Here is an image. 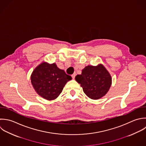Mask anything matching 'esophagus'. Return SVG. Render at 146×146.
I'll return each instance as SVG.
<instances>
[{
    "label": "esophagus",
    "instance_id": "obj_1",
    "mask_svg": "<svg viewBox=\"0 0 146 146\" xmlns=\"http://www.w3.org/2000/svg\"><path fill=\"white\" fill-rule=\"evenodd\" d=\"M75 76H76V73H73L72 75V77L73 79H74L75 78Z\"/></svg>",
    "mask_w": 146,
    "mask_h": 146
}]
</instances>
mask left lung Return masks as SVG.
Returning a JSON list of instances; mask_svg holds the SVG:
<instances>
[{"mask_svg": "<svg viewBox=\"0 0 146 146\" xmlns=\"http://www.w3.org/2000/svg\"><path fill=\"white\" fill-rule=\"evenodd\" d=\"M85 94L90 98L98 100L108 93L111 85V77L102 64L88 65L76 76Z\"/></svg>", "mask_w": 146, "mask_h": 146, "instance_id": "8db88e82", "label": "left lung"}]
</instances>
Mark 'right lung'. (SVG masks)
<instances>
[{
	"mask_svg": "<svg viewBox=\"0 0 146 146\" xmlns=\"http://www.w3.org/2000/svg\"><path fill=\"white\" fill-rule=\"evenodd\" d=\"M31 80L37 93L43 98L51 101L57 98L72 77L59 69L55 63L43 62L34 69Z\"/></svg>",
	"mask_w": 146,
	"mask_h": 146,
	"instance_id": "obj_1",
	"label": "right lung"
}]
</instances>
